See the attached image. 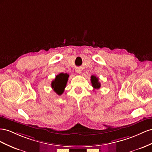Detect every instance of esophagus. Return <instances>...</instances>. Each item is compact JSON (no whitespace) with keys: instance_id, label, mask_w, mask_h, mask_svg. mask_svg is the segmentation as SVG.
<instances>
[{"instance_id":"34e87169","label":"esophagus","mask_w":152,"mask_h":152,"mask_svg":"<svg viewBox=\"0 0 152 152\" xmlns=\"http://www.w3.org/2000/svg\"><path fill=\"white\" fill-rule=\"evenodd\" d=\"M76 72L77 73V74H81V70L80 69H77L76 70Z\"/></svg>"}]
</instances>
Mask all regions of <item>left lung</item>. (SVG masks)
<instances>
[{
    "label": "left lung",
    "instance_id": "8db88e82",
    "mask_svg": "<svg viewBox=\"0 0 152 152\" xmlns=\"http://www.w3.org/2000/svg\"><path fill=\"white\" fill-rule=\"evenodd\" d=\"M91 83L94 89H99L101 87V83H99V78L95 76L92 75L91 76Z\"/></svg>",
    "mask_w": 152,
    "mask_h": 152
}]
</instances>
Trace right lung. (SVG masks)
I'll list each match as a JSON object with an SVG mask.
<instances>
[{
	"instance_id": "right-lung-1",
	"label": "right lung",
	"mask_w": 152,
	"mask_h": 152,
	"mask_svg": "<svg viewBox=\"0 0 152 152\" xmlns=\"http://www.w3.org/2000/svg\"><path fill=\"white\" fill-rule=\"evenodd\" d=\"M69 75L67 73H60L55 77V79L51 81V88L58 95H62L66 86Z\"/></svg>"
}]
</instances>
